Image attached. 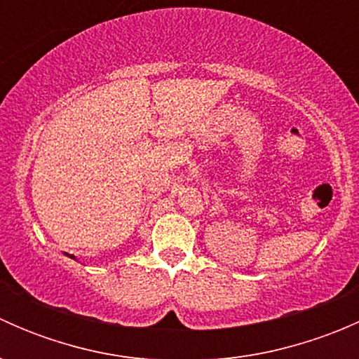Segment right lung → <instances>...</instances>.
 I'll return each mask as SVG.
<instances>
[{"label": "right lung", "instance_id": "add662e5", "mask_svg": "<svg viewBox=\"0 0 359 359\" xmlns=\"http://www.w3.org/2000/svg\"><path fill=\"white\" fill-rule=\"evenodd\" d=\"M66 255H69V253H66ZM69 257H71V259H76V257H74V255H69Z\"/></svg>", "mask_w": 359, "mask_h": 359}]
</instances>
